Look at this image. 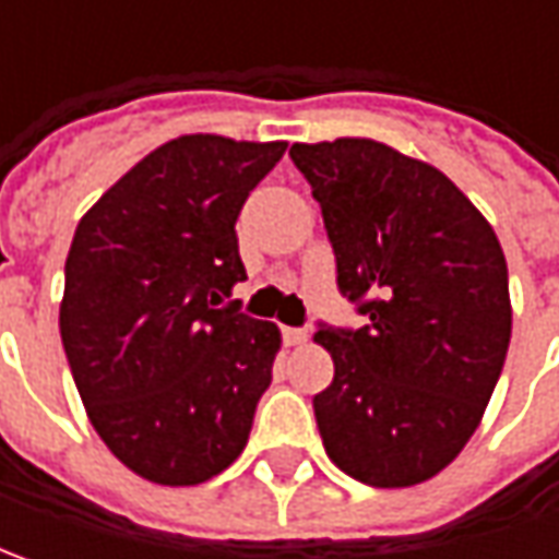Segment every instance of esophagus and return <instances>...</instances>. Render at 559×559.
<instances>
[{
  "mask_svg": "<svg viewBox=\"0 0 559 559\" xmlns=\"http://www.w3.org/2000/svg\"><path fill=\"white\" fill-rule=\"evenodd\" d=\"M283 342L286 345H305L308 342V330H301V326H283Z\"/></svg>",
  "mask_w": 559,
  "mask_h": 559,
  "instance_id": "obj_1",
  "label": "esophagus"
}]
</instances>
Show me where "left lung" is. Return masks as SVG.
Wrapping results in <instances>:
<instances>
[{"label":"left lung","mask_w":559,"mask_h":559,"mask_svg":"<svg viewBox=\"0 0 559 559\" xmlns=\"http://www.w3.org/2000/svg\"><path fill=\"white\" fill-rule=\"evenodd\" d=\"M289 155L323 211L338 292L367 317L313 335L335 364L313 395L323 448L357 483H426L476 432L504 367L501 242L441 170L385 142H295Z\"/></svg>","instance_id":"1"}]
</instances>
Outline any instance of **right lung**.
<instances>
[{"label": "right lung", "mask_w": 559, "mask_h": 559, "mask_svg": "<svg viewBox=\"0 0 559 559\" xmlns=\"http://www.w3.org/2000/svg\"><path fill=\"white\" fill-rule=\"evenodd\" d=\"M286 142H164L76 224L61 345L108 451L158 485H199L246 448L276 323L217 308L246 280L236 221Z\"/></svg>", "instance_id": "add662e5"}]
</instances>
